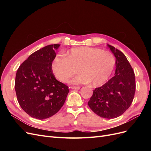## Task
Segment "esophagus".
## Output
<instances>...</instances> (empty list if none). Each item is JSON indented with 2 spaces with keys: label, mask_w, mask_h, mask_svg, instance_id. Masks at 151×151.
Listing matches in <instances>:
<instances>
[{
  "label": "esophagus",
  "mask_w": 151,
  "mask_h": 151,
  "mask_svg": "<svg viewBox=\"0 0 151 151\" xmlns=\"http://www.w3.org/2000/svg\"><path fill=\"white\" fill-rule=\"evenodd\" d=\"M71 89H75V90H79L81 89V87H77V86H72Z\"/></svg>",
  "instance_id": "obj_1"
}]
</instances>
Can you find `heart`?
<instances>
[{
    "label": "heart",
    "instance_id": "b5f03b06",
    "mask_svg": "<svg viewBox=\"0 0 151 151\" xmlns=\"http://www.w3.org/2000/svg\"><path fill=\"white\" fill-rule=\"evenodd\" d=\"M67 55H57L52 63V69L56 78L63 83L75 74L70 81L72 84H88L98 87L106 83L115 65V58L108 51L88 47H79L68 50Z\"/></svg>",
    "mask_w": 151,
    "mask_h": 151
}]
</instances>
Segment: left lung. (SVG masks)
I'll list each match as a JSON object with an SVG mask.
<instances>
[{
  "label": "left lung",
  "instance_id": "1",
  "mask_svg": "<svg viewBox=\"0 0 151 151\" xmlns=\"http://www.w3.org/2000/svg\"><path fill=\"white\" fill-rule=\"evenodd\" d=\"M107 46L116 58L115 76L94 90L88 105L98 116L111 119L120 116L130 107L135 92V77L125 55L111 45Z\"/></svg>",
  "mask_w": 151,
  "mask_h": 151
}]
</instances>
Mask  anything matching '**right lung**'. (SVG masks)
<instances>
[{
    "label": "right lung",
    "mask_w": 151,
    "mask_h": 151,
    "mask_svg": "<svg viewBox=\"0 0 151 151\" xmlns=\"http://www.w3.org/2000/svg\"><path fill=\"white\" fill-rule=\"evenodd\" d=\"M60 46L49 45L32 53L16 73L18 103L27 114L36 119H46L57 113L69 92L68 86L55 79L52 69L55 50Z\"/></svg>",
    "instance_id": "add662e5"
}]
</instances>
